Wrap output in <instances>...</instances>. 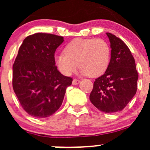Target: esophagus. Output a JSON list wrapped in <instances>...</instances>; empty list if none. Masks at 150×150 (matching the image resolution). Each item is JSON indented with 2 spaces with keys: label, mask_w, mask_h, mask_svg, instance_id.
I'll return each mask as SVG.
<instances>
[{
  "label": "esophagus",
  "mask_w": 150,
  "mask_h": 150,
  "mask_svg": "<svg viewBox=\"0 0 150 150\" xmlns=\"http://www.w3.org/2000/svg\"><path fill=\"white\" fill-rule=\"evenodd\" d=\"M80 83V80H78V79H74L73 81H72V84L73 85H77L78 84Z\"/></svg>",
  "instance_id": "1"
}]
</instances>
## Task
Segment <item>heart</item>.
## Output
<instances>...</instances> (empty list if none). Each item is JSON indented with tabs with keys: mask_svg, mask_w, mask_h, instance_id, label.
I'll use <instances>...</instances> for the list:
<instances>
[{
	"mask_svg": "<svg viewBox=\"0 0 150 150\" xmlns=\"http://www.w3.org/2000/svg\"><path fill=\"white\" fill-rule=\"evenodd\" d=\"M65 54L55 56V64L62 74L69 76L78 65L82 75L96 78L108 67L111 51L108 43L101 38H75L64 48Z\"/></svg>",
	"mask_w": 150,
	"mask_h": 150,
	"instance_id": "b5f03b06",
	"label": "heart"
}]
</instances>
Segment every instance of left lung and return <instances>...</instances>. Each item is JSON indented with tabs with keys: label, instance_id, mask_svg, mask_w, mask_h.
<instances>
[{
	"label": "left lung",
	"instance_id": "8db88e82",
	"mask_svg": "<svg viewBox=\"0 0 150 150\" xmlns=\"http://www.w3.org/2000/svg\"><path fill=\"white\" fill-rule=\"evenodd\" d=\"M111 47V59L104 75L95 80L91 102L100 111L117 112L123 110L137 90L139 75L135 60L125 43L107 33Z\"/></svg>",
	"mask_w": 150,
	"mask_h": 150
}]
</instances>
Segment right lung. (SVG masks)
<instances>
[{"mask_svg":"<svg viewBox=\"0 0 150 150\" xmlns=\"http://www.w3.org/2000/svg\"><path fill=\"white\" fill-rule=\"evenodd\" d=\"M63 41L62 36L35 33L19 47L12 86L22 108L33 117L43 118L55 113L72 84V78L60 73L55 65L54 53Z\"/></svg>","mask_w":150,"mask_h":150,"instance_id":"obj_1","label":"right lung"}]
</instances>
